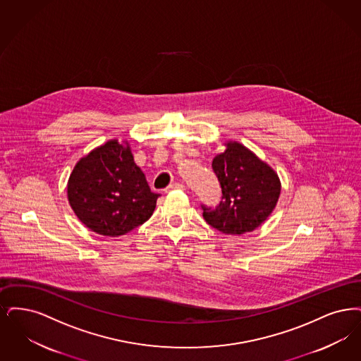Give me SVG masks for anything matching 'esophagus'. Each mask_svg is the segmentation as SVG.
Returning <instances> with one entry per match:
<instances>
[{
  "label": "esophagus",
  "mask_w": 361,
  "mask_h": 361,
  "mask_svg": "<svg viewBox=\"0 0 361 361\" xmlns=\"http://www.w3.org/2000/svg\"><path fill=\"white\" fill-rule=\"evenodd\" d=\"M173 190H185V186H183L182 183H173V185H170L169 188H166L164 191H166V192H170V191H173Z\"/></svg>",
  "instance_id": "obj_1"
}]
</instances>
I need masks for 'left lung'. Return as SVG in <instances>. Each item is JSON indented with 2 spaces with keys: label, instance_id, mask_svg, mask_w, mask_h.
I'll return each instance as SVG.
<instances>
[{
  "label": "left lung",
  "instance_id": "1",
  "mask_svg": "<svg viewBox=\"0 0 361 361\" xmlns=\"http://www.w3.org/2000/svg\"><path fill=\"white\" fill-rule=\"evenodd\" d=\"M222 200L216 209L202 204L204 219L225 235H244L259 228L274 212L281 195L275 170L237 141H226L225 151L213 159Z\"/></svg>",
  "mask_w": 361,
  "mask_h": 361
}]
</instances>
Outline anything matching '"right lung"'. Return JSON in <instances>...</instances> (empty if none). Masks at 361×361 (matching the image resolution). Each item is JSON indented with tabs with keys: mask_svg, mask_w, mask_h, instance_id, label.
Returning <instances> with one entry per match:
<instances>
[{
	"mask_svg": "<svg viewBox=\"0 0 361 361\" xmlns=\"http://www.w3.org/2000/svg\"><path fill=\"white\" fill-rule=\"evenodd\" d=\"M160 194L151 191L128 141L109 140L80 157L67 182L79 221L101 235H126L148 220Z\"/></svg>",
	"mask_w": 361,
	"mask_h": 361,
	"instance_id": "add662e5",
	"label": "right lung"
}]
</instances>
